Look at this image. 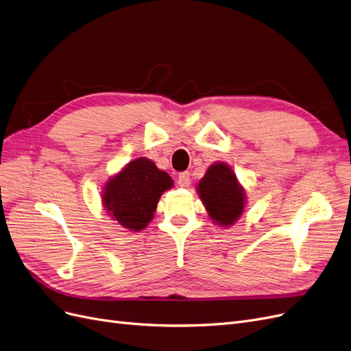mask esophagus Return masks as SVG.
<instances>
[{"instance_id":"esophagus-1","label":"esophagus","mask_w":351,"mask_h":351,"mask_svg":"<svg viewBox=\"0 0 351 351\" xmlns=\"http://www.w3.org/2000/svg\"><path fill=\"white\" fill-rule=\"evenodd\" d=\"M191 182V178H189V172H182L178 178V184L180 188H188Z\"/></svg>"}]
</instances>
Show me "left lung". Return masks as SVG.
Returning a JSON list of instances; mask_svg holds the SVG:
<instances>
[{
  "label": "left lung",
  "instance_id": "8db88e82",
  "mask_svg": "<svg viewBox=\"0 0 351 351\" xmlns=\"http://www.w3.org/2000/svg\"><path fill=\"white\" fill-rule=\"evenodd\" d=\"M197 192L210 219L221 228H230L243 214L245 189L228 163L211 165L198 182Z\"/></svg>",
  "mask_w": 351,
  "mask_h": 351
}]
</instances>
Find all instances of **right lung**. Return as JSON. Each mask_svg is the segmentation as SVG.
Returning <instances> with one entry per match:
<instances>
[{
    "label": "right lung",
    "instance_id": "add662e5",
    "mask_svg": "<svg viewBox=\"0 0 351 351\" xmlns=\"http://www.w3.org/2000/svg\"><path fill=\"white\" fill-rule=\"evenodd\" d=\"M172 186V178L153 160L138 157L106 180L101 204L122 228L140 232L153 220L163 192Z\"/></svg>",
    "mask_w": 351,
    "mask_h": 351
}]
</instances>
